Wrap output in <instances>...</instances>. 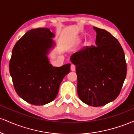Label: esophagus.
<instances>
[{
  "instance_id": "esophagus-1",
  "label": "esophagus",
  "mask_w": 134,
  "mask_h": 134,
  "mask_svg": "<svg viewBox=\"0 0 134 134\" xmlns=\"http://www.w3.org/2000/svg\"><path fill=\"white\" fill-rule=\"evenodd\" d=\"M70 70H71L72 71H75V70H76V66L74 65V64H72V65H70Z\"/></svg>"
}]
</instances>
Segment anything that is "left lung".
Returning <instances> with one entry per match:
<instances>
[{"label": "left lung", "mask_w": 134, "mask_h": 134, "mask_svg": "<svg viewBox=\"0 0 134 134\" xmlns=\"http://www.w3.org/2000/svg\"><path fill=\"white\" fill-rule=\"evenodd\" d=\"M96 46L86 47L70 57L76 65L77 93L84 103L101 107L115 100L127 75L124 50L116 38L94 27Z\"/></svg>", "instance_id": "left-lung-1"}]
</instances>
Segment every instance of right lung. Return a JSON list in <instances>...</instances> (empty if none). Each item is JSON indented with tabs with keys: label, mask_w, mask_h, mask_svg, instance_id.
<instances>
[{
	"label": "right lung",
	"mask_w": 134,
	"mask_h": 134,
	"mask_svg": "<svg viewBox=\"0 0 134 134\" xmlns=\"http://www.w3.org/2000/svg\"><path fill=\"white\" fill-rule=\"evenodd\" d=\"M48 28L31 30L16 42L9 72L17 94L33 105H43L56 98L60 84L70 72V64L60 67L49 64L48 51L54 42Z\"/></svg>",
	"instance_id": "obj_1"
}]
</instances>
